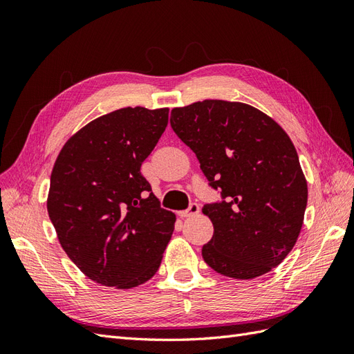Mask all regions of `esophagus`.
Returning a JSON list of instances; mask_svg holds the SVG:
<instances>
[{
  "label": "esophagus",
  "mask_w": 354,
  "mask_h": 354,
  "mask_svg": "<svg viewBox=\"0 0 354 354\" xmlns=\"http://www.w3.org/2000/svg\"><path fill=\"white\" fill-rule=\"evenodd\" d=\"M198 212H199V205L196 202H192L187 209H183L178 212V216L180 217H190V216H195V214H198Z\"/></svg>",
  "instance_id": "34e87169"
}]
</instances>
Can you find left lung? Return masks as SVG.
<instances>
[{
  "label": "left lung",
  "mask_w": 354,
  "mask_h": 354,
  "mask_svg": "<svg viewBox=\"0 0 354 354\" xmlns=\"http://www.w3.org/2000/svg\"><path fill=\"white\" fill-rule=\"evenodd\" d=\"M169 122L221 196L202 208L214 226L203 261L234 279L279 266L294 248L307 207V181L291 138L272 118L239 102L192 103L171 111Z\"/></svg>",
  "instance_id": "obj_1"
}]
</instances>
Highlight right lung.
Instances as JSON below:
<instances>
[{
  "instance_id": "obj_1",
  "label": "right lung",
  "mask_w": 354,
  "mask_h": 354,
  "mask_svg": "<svg viewBox=\"0 0 354 354\" xmlns=\"http://www.w3.org/2000/svg\"><path fill=\"white\" fill-rule=\"evenodd\" d=\"M167 124V108L113 111L75 134L53 168L47 209L59 242L100 285L130 289L159 269L176 216L140 167Z\"/></svg>"
}]
</instances>
